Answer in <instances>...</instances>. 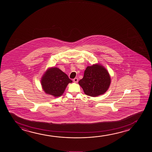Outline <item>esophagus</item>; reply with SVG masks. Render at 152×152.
I'll use <instances>...</instances> for the list:
<instances>
[{
    "label": "esophagus",
    "instance_id": "1",
    "mask_svg": "<svg viewBox=\"0 0 152 152\" xmlns=\"http://www.w3.org/2000/svg\"><path fill=\"white\" fill-rule=\"evenodd\" d=\"M73 81L74 82V83H77L78 82V78H75L74 79H73Z\"/></svg>",
    "mask_w": 152,
    "mask_h": 152
}]
</instances>
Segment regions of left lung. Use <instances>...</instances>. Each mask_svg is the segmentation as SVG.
I'll return each instance as SVG.
<instances>
[{"label":"left lung","mask_w":152,"mask_h":152,"mask_svg":"<svg viewBox=\"0 0 152 152\" xmlns=\"http://www.w3.org/2000/svg\"><path fill=\"white\" fill-rule=\"evenodd\" d=\"M110 77L107 69L101 64L88 66L83 79L78 82L86 95L96 97L105 93L110 84Z\"/></svg>","instance_id":"obj_1"}]
</instances>
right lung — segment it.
I'll list each match as a JSON object with an SVG mask.
<instances>
[{"instance_id":"add662e5","label":"right lung","mask_w":152,"mask_h":152,"mask_svg":"<svg viewBox=\"0 0 152 152\" xmlns=\"http://www.w3.org/2000/svg\"><path fill=\"white\" fill-rule=\"evenodd\" d=\"M72 83L68 76L57 67L48 69L41 79L44 91L56 98L62 96L67 86Z\"/></svg>"}]
</instances>
